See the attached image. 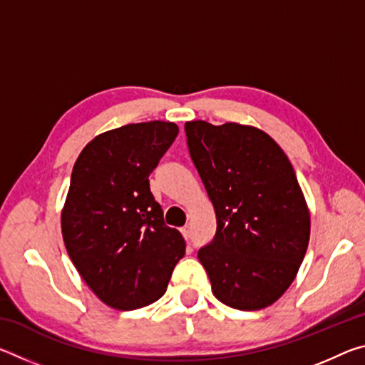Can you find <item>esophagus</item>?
<instances>
[{"mask_svg": "<svg viewBox=\"0 0 365 365\" xmlns=\"http://www.w3.org/2000/svg\"><path fill=\"white\" fill-rule=\"evenodd\" d=\"M180 232H182V235H183V238H185V240H190V228H188V227H183Z\"/></svg>", "mask_w": 365, "mask_h": 365, "instance_id": "esophagus-1", "label": "esophagus"}]
</instances>
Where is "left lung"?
Instances as JSON below:
<instances>
[{
	"label": "left lung",
	"instance_id": "left-lung-1",
	"mask_svg": "<svg viewBox=\"0 0 365 365\" xmlns=\"http://www.w3.org/2000/svg\"><path fill=\"white\" fill-rule=\"evenodd\" d=\"M185 132L217 219L214 240L197 252L214 296L240 311L274 304L298 274L311 235L292 163L257 127L191 120Z\"/></svg>",
	"mask_w": 365,
	"mask_h": 365
}]
</instances>
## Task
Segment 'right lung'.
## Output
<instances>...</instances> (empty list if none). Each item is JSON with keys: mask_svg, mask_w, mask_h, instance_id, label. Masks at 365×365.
Instances as JSON below:
<instances>
[{"mask_svg": "<svg viewBox=\"0 0 365 365\" xmlns=\"http://www.w3.org/2000/svg\"><path fill=\"white\" fill-rule=\"evenodd\" d=\"M177 133L174 122L128 123L96 135L73 164L61 212L67 255L91 292L119 311L158 301L185 255L148 180Z\"/></svg>", "mask_w": 365, "mask_h": 365, "instance_id": "right-lung-1", "label": "right lung"}]
</instances>
